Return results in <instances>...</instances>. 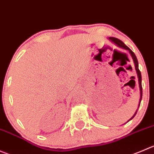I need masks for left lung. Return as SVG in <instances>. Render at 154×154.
<instances>
[{
  "label": "left lung",
  "instance_id": "obj_1",
  "mask_svg": "<svg viewBox=\"0 0 154 154\" xmlns=\"http://www.w3.org/2000/svg\"><path fill=\"white\" fill-rule=\"evenodd\" d=\"M108 39L110 40V41H111V42H113V44H116V45H117V47H120V48L125 49V50H128V51L129 52V53H130L131 56H132V60H133L134 65H135V71H136V73H137V77H138V86H139V89H140V99H139V103H138V108H137L136 111H135V113H134L133 116H132V117H131V118L129 119V120H128L127 122H126V123H128V122L130 121V120H132V119H133L134 117H135V115H136L137 111H138V107H139L140 104H141V98H142V86H141V71H139V68H138V59H137V58H136V56H135V53H134L133 52H132V50H131L130 49H129V47H128L127 46H126V44H125L123 42V41H120V40L117 39V38H116V37H108ZM124 124H125V123H124Z\"/></svg>",
  "mask_w": 154,
  "mask_h": 154
}]
</instances>
